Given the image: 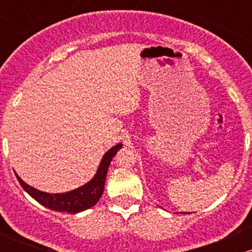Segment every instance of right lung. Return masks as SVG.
Masks as SVG:
<instances>
[{"label":"right lung","mask_w":252,"mask_h":252,"mask_svg":"<svg viewBox=\"0 0 252 252\" xmlns=\"http://www.w3.org/2000/svg\"><path fill=\"white\" fill-rule=\"evenodd\" d=\"M122 149V144L116 145L108 150L102 157L100 166H98L97 172L95 177L86 183L83 187L78 189L72 190V191L64 192V194H47V192L40 191L30 185L25 184L22 179L17 175V179L19 184L22 185L23 189L32 197L36 200L39 204L50 210L57 211V212H68V213H78L81 211H85L88 208L93 207L96 202L102 196L103 189H105V180L107 175L108 167H110L112 158L116 156L117 151Z\"/></svg>","instance_id":"1"}]
</instances>
